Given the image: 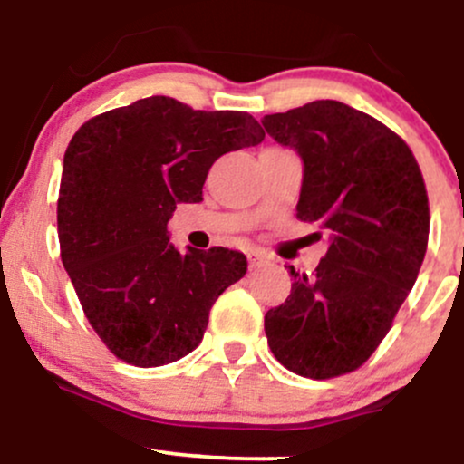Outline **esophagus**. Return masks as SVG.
<instances>
[{"mask_svg": "<svg viewBox=\"0 0 464 464\" xmlns=\"http://www.w3.org/2000/svg\"><path fill=\"white\" fill-rule=\"evenodd\" d=\"M247 260H249V269H252V271L260 269V266H265V265H269V256L263 254V252H252L247 256Z\"/></svg>", "mask_w": 464, "mask_h": 464, "instance_id": "1", "label": "esophagus"}]
</instances>
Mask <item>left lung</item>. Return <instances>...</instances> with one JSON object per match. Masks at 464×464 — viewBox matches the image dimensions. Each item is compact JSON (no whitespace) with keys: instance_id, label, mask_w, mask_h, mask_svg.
Returning a JSON list of instances; mask_svg holds the SVG:
<instances>
[{"instance_id":"left-lung-1","label":"left lung","mask_w":464,"mask_h":464,"mask_svg":"<svg viewBox=\"0 0 464 464\" xmlns=\"http://www.w3.org/2000/svg\"><path fill=\"white\" fill-rule=\"evenodd\" d=\"M266 134L304 160L297 217L330 232L313 274L265 314L288 372L328 380L356 372L389 334L428 249V190L401 136L347 103L317 100L266 114Z\"/></svg>"}]
</instances>
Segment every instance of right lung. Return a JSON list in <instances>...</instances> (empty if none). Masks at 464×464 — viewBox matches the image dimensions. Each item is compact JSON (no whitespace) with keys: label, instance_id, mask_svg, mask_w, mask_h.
Wrapping results in <instances>:
<instances>
[{"label":"right lung","instance_id":"obj_1","mask_svg":"<svg viewBox=\"0 0 464 464\" xmlns=\"http://www.w3.org/2000/svg\"><path fill=\"white\" fill-rule=\"evenodd\" d=\"M247 112L193 111L154 95L86 121L64 151L60 258L86 319L119 361L160 367L204 339L217 297L247 271L227 247L179 254L167 223L201 201L212 162L258 145Z\"/></svg>","mask_w":464,"mask_h":464}]
</instances>
